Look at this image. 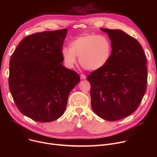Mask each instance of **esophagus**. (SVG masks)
<instances>
[{
	"label": "esophagus",
	"instance_id": "obj_1",
	"mask_svg": "<svg viewBox=\"0 0 157 157\" xmlns=\"http://www.w3.org/2000/svg\"><path fill=\"white\" fill-rule=\"evenodd\" d=\"M86 76L85 75V74H81V75H80V78L81 79H86Z\"/></svg>",
	"mask_w": 157,
	"mask_h": 157
}]
</instances>
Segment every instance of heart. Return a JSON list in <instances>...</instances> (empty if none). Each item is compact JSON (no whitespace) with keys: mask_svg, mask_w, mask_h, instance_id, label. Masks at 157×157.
Masks as SVG:
<instances>
[{"mask_svg":"<svg viewBox=\"0 0 157 157\" xmlns=\"http://www.w3.org/2000/svg\"><path fill=\"white\" fill-rule=\"evenodd\" d=\"M112 47L109 39L104 36L86 34L72 40L71 47L62 49V56L69 67H72L79 56V64L88 71L102 69L109 62Z\"/></svg>","mask_w":157,"mask_h":157,"instance_id":"obj_1","label":"heart"}]
</instances>
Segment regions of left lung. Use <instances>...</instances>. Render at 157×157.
<instances>
[{"label":"left lung","instance_id":"left-lung-1","mask_svg":"<svg viewBox=\"0 0 157 157\" xmlns=\"http://www.w3.org/2000/svg\"><path fill=\"white\" fill-rule=\"evenodd\" d=\"M101 30L111 39V57L104 67L90 73L87 80L94 111L113 121L134 113L141 102L147 86L146 59L134 37L120 30Z\"/></svg>","mask_w":157,"mask_h":157}]
</instances>
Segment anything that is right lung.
I'll return each mask as SVG.
<instances>
[{
    "mask_svg": "<svg viewBox=\"0 0 157 157\" xmlns=\"http://www.w3.org/2000/svg\"><path fill=\"white\" fill-rule=\"evenodd\" d=\"M67 29L25 37L10 62L9 86L15 104L27 117L50 122L63 114L68 97L80 81L78 74L62 65Z\"/></svg>",
    "mask_w": 157,
    "mask_h": 157,
    "instance_id": "right-lung-1",
    "label": "right lung"
}]
</instances>
